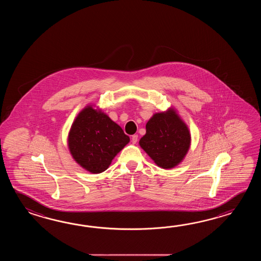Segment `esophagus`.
I'll return each mask as SVG.
<instances>
[{"label":"esophagus","mask_w":261,"mask_h":261,"mask_svg":"<svg viewBox=\"0 0 261 261\" xmlns=\"http://www.w3.org/2000/svg\"><path fill=\"white\" fill-rule=\"evenodd\" d=\"M137 141H138V135L134 134V135L132 136V143H133V144H135L137 143Z\"/></svg>","instance_id":"1"}]
</instances>
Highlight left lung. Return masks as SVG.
<instances>
[{"label": "left lung", "instance_id": "left-lung-1", "mask_svg": "<svg viewBox=\"0 0 261 261\" xmlns=\"http://www.w3.org/2000/svg\"><path fill=\"white\" fill-rule=\"evenodd\" d=\"M145 128L146 133L139 144L158 166L172 169L183 161L191 136L187 124L172 107L154 114Z\"/></svg>", "mask_w": 261, "mask_h": 261}]
</instances>
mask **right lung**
<instances>
[{
	"label": "right lung",
	"instance_id": "obj_1",
	"mask_svg": "<svg viewBox=\"0 0 261 261\" xmlns=\"http://www.w3.org/2000/svg\"><path fill=\"white\" fill-rule=\"evenodd\" d=\"M128 142L121 127L94 106H87L78 114L68 134L72 159L91 173L107 170Z\"/></svg>",
	"mask_w": 261,
	"mask_h": 261
}]
</instances>
